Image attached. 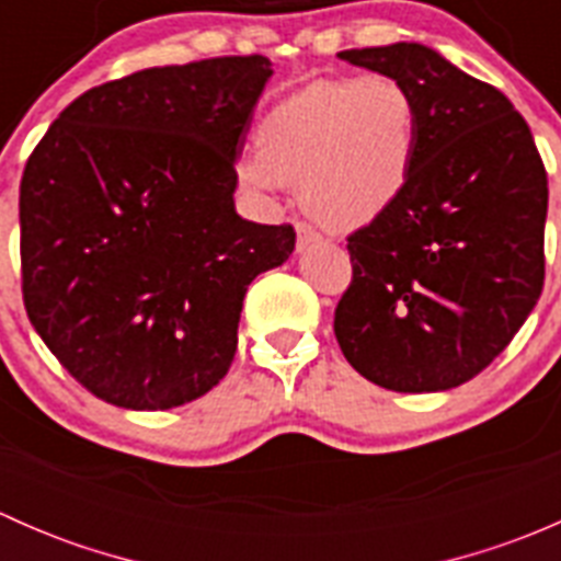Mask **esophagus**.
Returning a JSON list of instances; mask_svg holds the SVG:
<instances>
[{"instance_id": "esophagus-1", "label": "esophagus", "mask_w": 561, "mask_h": 561, "mask_svg": "<svg viewBox=\"0 0 561 561\" xmlns=\"http://www.w3.org/2000/svg\"><path fill=\"white\" fill-rule=\"evenodd\" d=\"M296 233H298V249H307L309 244H317V241L322 239L309 222H296Z\"/></svg>"}]
</instances>
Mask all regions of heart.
I'll return each instance as SVG.
<instances>
[{
	"instance_id": "1",
	"label": "heart",
	"mask_w": 561,
	"mask_h": 561,
	"mask_svg": "<svg viewBox=\"0 0 561 561\" xmlns=\"http://www.w3.org/2000/svg\"><path fill=\"white\" fill-rule=\"evenodd\" d=\"M417 146V107L390 76L322 78L276 105L263 154L241 162L257 190L301 184L304 206L328 228L369 225L401 197Z\"/></svg>"
}]
</instances>
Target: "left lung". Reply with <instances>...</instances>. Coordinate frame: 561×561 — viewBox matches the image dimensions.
<instances>
[{"label": "left lung", "instance_id": "left-lung-1", "mask_svg": "<svg viewBox=\"0 0 561 561\" xmlns=\"http://www.w3.org/2000/svg\"><path fill=\"white\" fill-rule=\"evenodd\" d=\"M339 59L404 83L417 146L399 201L347 236L353 279L333 333L375 386L450 390L513 342L540 298L546 165L511 100L437 50L396 43Z\"/></svg>", "mask_w": 561, "mask_h": 561}]
</instances>
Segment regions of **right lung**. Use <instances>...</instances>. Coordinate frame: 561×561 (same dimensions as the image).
<instances>
[{"instance_id":"add662e5","label":"right lung","mask_w":561,"mask_h":561,"mask_svg":"<svg viewBox=\"0 0 561 561\" xmlns=\"http://www.w3.org/2000/svg\"><path fill=\"white\" fill-rule=\"evenodd\" d=\"M265 56L149 67L83 92L30 154L21 290L45 347L89 393L171 410L233 364L247 287L293 225L236 214Z\"/></svg>"}]
</instances>
